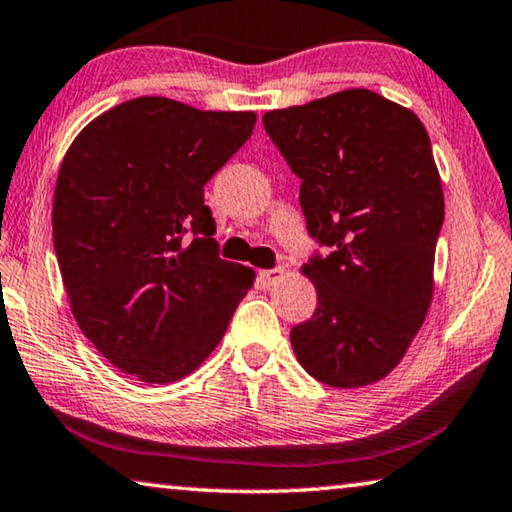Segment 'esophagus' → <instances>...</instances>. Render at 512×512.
<instances>
[{"instance_id": "34e87169", "label": "esophagus", "mask_w": 512, "mask_h": 512, "mask_svg": "<svg viewBox=\"0 0 512 512\" xmlns=\"http://www.w3.org/2000/svg\"><path fill=\"white\" fill-rule=\"evenodd\" d=\"M282 275H285V269L282 266H275V269H266V271H259V278L264 280V285H278V280H282Z\"/></svg>"}]
</instances>
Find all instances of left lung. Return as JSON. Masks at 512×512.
I'll return each mask as SVG.
<instances>
[{"mask_svg": "<svg viewBox=\"0 0 512 512\" xmlns=\"http://www.w3.org/2000/svg\"><path fill=\"white\" fill-rule=\"evenodd\" d=\"M264 129L300 180L307 232L328 246L303 273L312 319L291 328L319 383L362 387L387 376L426 319L444 193L415 113L367 88L264 113Z\"/></svg>", "mask_w": 512, "mask_h": 512, "instance_id": "8db88e82", "label": "left lung"}]
</instances>
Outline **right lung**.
<instances>
[{"label": "right lung", "mask_w": 512, "mask_h": 512, "mask_svg": "<svg viewBox=\"0 0 512 512\" xmlns=\"http://www.w3.org/2000/svg\"><path fill=\"white\" fill-rule=\"evenodd\" d=\"M253 111L136 97L81 129L54 189L72 314L113 367L168 385L225 335L255 271L218 257L205 184L253 134Z\"/></svg>", "instance_id": "add662e5"}]
</instances>
